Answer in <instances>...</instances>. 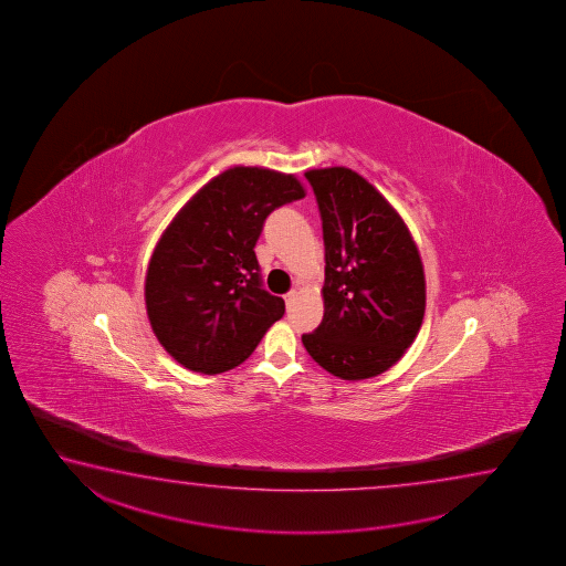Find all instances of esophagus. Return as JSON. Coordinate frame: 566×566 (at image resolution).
<instances>
[{
  "instance_id": "obj_1",
  "label": "esophagus",
  "mask_w": 566,
  "mask_h": 566,
  "mask_svg": "<svg viewBox=\"0 0 566 566\" xmlns=\"http://www.w3.org/2000/svg\"><path fill=\"white\" fill-rule=\"evenodd\" d=\"M295 298H297V293H295V291H291V293L285 295V305H287V308L293 305V301H295Z\"/></svg>"
}]
</instances>
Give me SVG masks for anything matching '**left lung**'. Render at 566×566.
Masks as SVG:
<instances>
[{"label":"left lung","instance_id":"left-lung-1","mask_svg":"<svg viewBox=\"0 0 566 566\" xmlns=\"http://www.w3.org/2000/svg\"><path fill=\"white\" fill-rule=\"evenodd\" d=\"M325 240V315L303 345L326 373L365 380L402 358L422 326L426 277L400 213L345 166L305 172Z\"/></svg>","mask_w":566,"mask_h":566}]
</instances>
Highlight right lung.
I'll return each mask as SVG.
<instances>
[{
    "mask_svg": "<svg viewBox=\"0 0 566 566\" xmlns=\"http://www.w3.org/2000/svg\"><path fill=\"white\" fill-rule=\"evenodd\" d=\"M305 198L293 174L233 166L176 213L154 248L144 301L158 343L193 373L250 358L285 301L261 287L255 258L269 213Z\"/></svg>",
    "mask_w": 566,
    "mask_h": 566,
    "instance_id": "obj_1",
    "label": "right lung"
}]
</instances>
